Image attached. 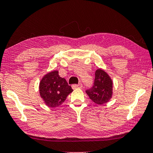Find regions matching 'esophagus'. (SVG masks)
Masks as SVG:
<instances>
[{
	"instance_id": "34e87169",
	"label": "esophagus",
	"mask_w": 153,
	"mask_h": 153,
	"mask_svg": "<svg viewBox=\"0 0 153 153\" xmlns=\"http://www.w3.org/2000/svg\"><path fill=\"white\" fill-rule=\"evenodd\" d=\"M72 87L73 89L81 88H82V87H83V85H82V84H81V83H80V84H73Z\"/></svg>"
}]
</instances>
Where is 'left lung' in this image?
<instances>
[{"label": "left lung", "instance_id": "left-lung-1", "mask_svg": "<svg viewBox=\"0 0 153 153\" xmlns=\"http://www.w3.org/2000/svg\"><path fill=\"white\" fill-rule=\"evenodd\" d=\"M91 100L96 104L102 105L110 100L112 95V81L108 74L98 69L95 73L94 85L86 90Z\"/></svg>", "mask_w": 153, "mask_h": 153}]
</instances>
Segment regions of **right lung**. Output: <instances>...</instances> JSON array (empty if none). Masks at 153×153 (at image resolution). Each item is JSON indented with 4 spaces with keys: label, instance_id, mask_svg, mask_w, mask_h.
Wrapping results in <instances>:
<instances>
[{
    "label": "right lung",
    "instance_id": "right-lung-1",
    "mask_svg": "<svg viewBox=\"0 0 153 153\" xmlns=\"http://www.w3.org/2000/svg\"><path fill=\"white\" fill-rule=\"evenodd\" d=\"M73 91L66 79L59 76L57 71L45 75L39 85V92L45 104L56 108L65 102L68 95Z\"/></svg>",
    "mask_w": 153,
    "mask_h": 153
}]
</instances>
